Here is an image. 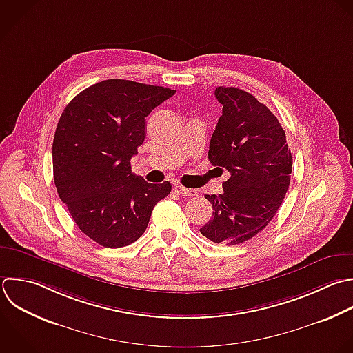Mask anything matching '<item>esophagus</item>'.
Here are the masks:
<instances>
[{
  "label": "esophagus",
  "mask_w": 353,
  "mask_h": 353,
  "mask_svg": "<svg viewBox=\"0 0 353 353\" xmlns=\"http://www.w3.org/2000/svg\"><path fill=\"white\" fill-rule=\"evenodd\" d=\"M174 192L178 193V194H181V196H185V197H194V196L199 194L197 190H194V189H188V188H183V186H179V185L174 188Z\"/></svg>",
  "instance_id": "esophagus-1"
}]
</instances>
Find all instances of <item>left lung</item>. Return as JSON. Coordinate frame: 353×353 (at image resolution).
Here are the masks:
<instances>
[{
    "label": "left lung",
    "instance_id": "8db88e82",
    "mask_svg": "<svg viewBox=\"0 0 353 353\" xmlns=\"http://www.w3.org/2000/svg\"><path fill=\"white\" fill-rule=\"evenodd\" d=\"M223 106L211 137L208 160L230 174L222 194H205L212 218L200 233L236 245L259 233L274 216L290 185L292 156L276 116L251 94L218 87Z\"/></svg>",
    "mask_w": 353,
    "mask_h": 353
}]
</instances>
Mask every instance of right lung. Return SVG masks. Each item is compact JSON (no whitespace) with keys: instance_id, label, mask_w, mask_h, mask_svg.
<instances>
[{"instance_id":"right-lung-1","label":"right lung","mask_w":353,"mask_h":353,"mask_svg":"<svg viewBox=\"0 0 353 353\" xmlns=\"http://www.w3.org/2000/svg\"><path fill=\"white\" fill-rule=\"evenodd\" d=\"M175 94L130 80H105L80 92L63 110L52 143L54 179L80 230L98 244L137 241L168 181L148 183L131 171L145 141V120Z\"/></svg>"}]
</instances>
